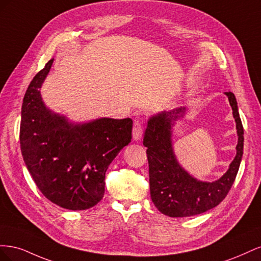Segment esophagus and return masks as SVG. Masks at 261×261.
<instances>
[{
	"label": "esophagus",
	"instance_id": "34e87169",
	"mask_svg": "<svg viewBox=\"0 0 261 261\" xmlns=\"http://www.w3.org/2000/svg\"><path fill=\"white\" fill-rule=\"evenodd\" d=\"M141 134H143V122L135 120L133 124V138L135 140L140 139Z\"/></svg>",
	"mask_w": 261,
	"mask_h": 261
}]
</instances>
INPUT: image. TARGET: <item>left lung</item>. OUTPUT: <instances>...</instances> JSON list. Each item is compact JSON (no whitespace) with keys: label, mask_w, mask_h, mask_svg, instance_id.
Masks as SVG:
<instances>
[{"label":"left lung","mask_w":261,"mask_h":261,"mask_svg":"<svg viewBox=\"0 0 261 261\" xmlns=\"http://www.w3.org/2000/svg\"><path fill=\"white\" fill-rule=\"evenodd\" d=\"M225 94L233 110L239 143L236 156L227 172L220 179L207 183L191 176L178 164L173 152L171 129L173 122L183 116L185 108L162 112L148 121L144 136L149 163L150 195L152 202L163 215L172 218H184L200 215L222 201L238 175L244 148V129L234 93Z\"/></svg>","instance_id":"obj_1"}]
</instances>
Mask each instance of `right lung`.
<instances>
[{
  "instance_id": "add662e5",
  "label": "right lung",
  "mask_w": 261,
  "mask_h": 261,
  "mask_svg": "<svg viewBox=\"0 0 261 261\" xmlns=\"http://www.w3.org/2000/svg\"><path fill=\"white\" fill-rule=\"evenodd\" d=\"M50 60L28 86L22 100L21 154L37 187L53 203L86 210L105 195L106 172L132 139L130 118H99L74 125L45 108L40 88Z\"/></svg>"
}]
</instances>
